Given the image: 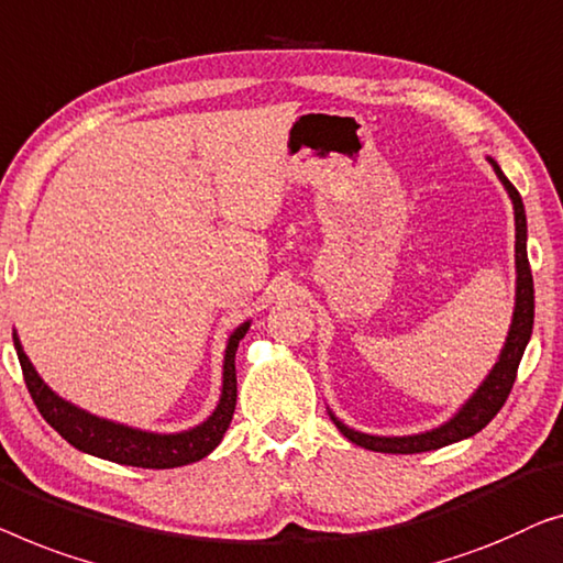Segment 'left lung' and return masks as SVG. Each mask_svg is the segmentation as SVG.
<instances>
[{
    "instance_id": "8db88e82",
    "label": "left lung",
    "mask_w": 563,
    "mask_h": 563,
    "mask_svg": "<svg viewBox=\"0 0 563 563\" xmlns=\"http://www.w3.org/2000/svg\"><path fill=\"white\" fill-rule=\"evenodd\" d=\"M487 161L495 168V176L500 178L505 191H508L512 201V213H516V308H512V321L508 329V339H505L500 350V357H497L495 367L489 369V375L485 379H482L477 390L470 395V400H466L446 423H441L431 431L413 433V437H372V433L350 429V426L339 421V418L329 410L331 421H334L336 429L362 449L383 451V454H421V451H433V449L449 446V443L470 439L474 433L485 429V426L500 413V408L505 406V400H508V395L512 390L522 352H526L530 334H533V275H530L528 250H526L528 224H526V206H522V199L516 191V186L505 178L500 165H497L493 157H487Z\"/></svg>"
}]
</instances>
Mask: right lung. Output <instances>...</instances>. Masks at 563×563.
<instances>
[{
	"label": "right lung",
	"instance_id": "obj_1",
	"mask_svg": "<svg viewBox=\"0 0 563 563\" xmlns=\"http://www.w3.org/2000/svg\"><path fill=\"white\" fill-rule=\"evenodd\" d=\"M250 321L236 327L227 339L224 350V372H221V395L213 413L206 418L203 423L194 426L188 431L178 433H155L132 429V426L109 421V418H99L89 413V410L74 406L58 393L43 383L37 375L33 362L22 350V342L14 331V350H18V360L25 375V385L30 395H33L37 410L55 431L66 439L70 446H76L84 454L109 459V462L126 464V466H142V470H173V466L194 464L199 459L209 456L213 449L219 446L221 439L232 423L234 406H236V369H234V354L236 346L247 334Z\"/></svg>",
	"mask_w": 563,
	"mask_h": 563
}]
</instances>
